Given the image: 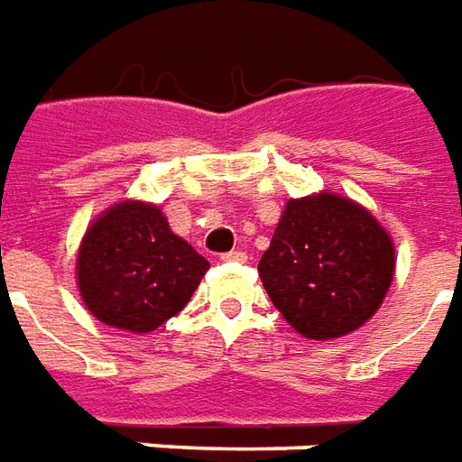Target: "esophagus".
Here are the masks:
<instances>
[{
	"mask_svg": "<svg viewBox=\"0 0 462 462\" xmlns=\"http://www.w3.org/2000/svg\"><path fill=\"white\" fill-rule=\"evenodd\" d=\"M224 261H234V263H246L248 256L244 254V251H228V254H224Z\"/></svg>",
	"mask_w": 462,
	"mask_h": 462,
	"instance_id": "esophagus-1",
	"label": "esophagus"
}]
</instances>
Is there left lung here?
Returning <instances> with one entry per match:
<instances>
[{
	"label": "left lung",
	"instance_id": "8db88e82",
	"mask_svg": "<svg viewBox=\"0 0 462 462\" xmlns=\"http://www.w3.org/2000/svg\"><path fill=\"white\" fill-rule=\"evenodd\" d=\"M395 246L368 208L338 194L291 199L258 261L268 299L300 336L361 328L391 289Z\"/></svg>",
	"mask_w": 462,
	"mask_h": 462
}]
</instances>
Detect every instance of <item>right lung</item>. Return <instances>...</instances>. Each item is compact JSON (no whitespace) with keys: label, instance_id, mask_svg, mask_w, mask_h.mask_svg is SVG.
<instances>
[{"label":"right lung","instance_id":"right-lung-1","mask_svg":"<svg viewBox=\"0 0 462 462\" xmlns=\"http://www.w3.org/2000/svg\"><path fill=\"white\" fill-rule=\"evenodd\" d=\"M208 261L176 236L162 208L121 201L81 238L77 283L84 306L111 328L152 333L184 309Z\"/></svg>","mask_w":462,"mask_h":462}]
</instances>
